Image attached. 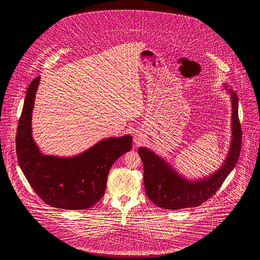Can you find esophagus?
<instances>
[{
	"label": "esophagus",
	"instance_id": "1",
	"mask_svg": "<svg viewBox=\"0 0 260 260\" xmlns=\"http://www.w3.org/2000/svg\"><path fill=\"white\" fill-rule=\"evenodd\" d=\"M144 140H145V136H144L141 132L136 133V136L134 137V141H135V143H136V145L142 144V143L144 142Z\"/></svg>",
	"mask_w": 260,
	"mask_h": 260
}]
</instances>
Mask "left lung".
<instances>
[{
	"label": "left lung",
	"mask_w": 260,
	"mask_h": 260,
	"mask_svg": "<svg viewBox=\"0 0 260 260\" xmlns=\"http://www.w3.org/2000/svg\"><path fill=\"white\" fill-rule=\"evenodd\" d=\"M232 99L231 149L223 167L209 178L199 181H188L173 172L165 161L148 149H138L144 167V186L146 195L156 206L167 210L195 208L211 198L221 187L235 168L242 148V127L238 115V96L230 90Z\"/></svg>",
	"instance_id": "obj_1"
}]
</instances>
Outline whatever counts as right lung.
<instances>
[{"mask_svg":"<svg viewBox=\"0 0 260 260\" xmlns=\"http://www.w3.org/2000/svg\"><path fill=\"white\" fill-rule=\"evenodd\" d=\"M40 77L26 92L15 146L18 164L35 193L46 204L64 210H86L99 203L112 165L132 149L133 137L101 140L74 158L44 156L31 136V118Z\"/></svg>","mask_w":260,"mask_h":260,"instance_id":"add662e5","label":"right lung"}]
</instances>
